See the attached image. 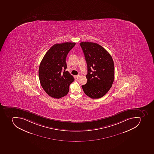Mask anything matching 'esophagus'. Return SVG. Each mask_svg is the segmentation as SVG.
Here are the masks:
<instances>
[{
    "label": "esophagus",
    "instance_id": "34e87169",
    "mask_svg": "<svg viewBox=\"0 0 154 154\" xmlns=\"http://www.w3.org/2000/svg\"><path fill=\"white\" fill-rule=\"evenodd\" d=\"M75 77H76V78L77 79H78V78H79L80 77V75H76V76Z\"/></svg>",
    "mask_w": 154,
    "mask_h": 154
}]
</instances>
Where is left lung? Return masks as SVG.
<instances>
[{
    "mask_svg": "<svg viewBox=\"0 0 154 154\" xmlns=\"http://www.w3.org/2000/svg\"><path fill=\"white\" fill-rule=\"evenodd\" d=\"M88 65V82L82 86L85 93L92 99H99L106 94L115 78V66L111 54L97 43H80Z\"/></svg>",
    "mask_w": 154,
    "mask_h": 154,
    "instance_id": "1",
    "label": "left lung"
}]
</instances>
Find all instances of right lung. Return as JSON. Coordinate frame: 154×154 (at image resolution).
Returning <instances> with one entry per match:
<instances>
[{"label": "right lung", "mask_w": 154, "mask_h": 154, "mask_svg": "<svg viewBox=\"0 0 154 154\" xmlns=\"http://www.w3.org/2000/svg\"><path fill=\"white\" fill-rule=\"evenodd\" d=\"M75 44H55L46 53L40 63L39 81L42 88L51 97L60 99L67 95L70 84L74 81L73 77L65 69L66 56Z\"/></svg>", "instance_id": "add662e5"}]
</instances>
